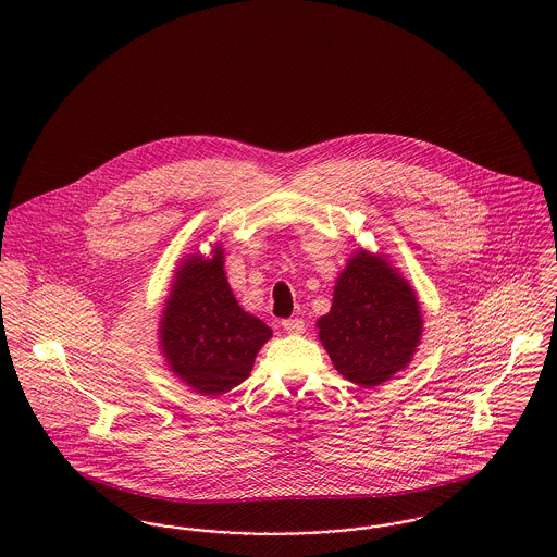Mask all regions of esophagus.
Returning a JSON list of instances; mask_svg holds the SVG:
<instances>
[{"mask_svg": "<svg viewBox=\"0 0 557 557\" xmlns=\"http://www.w3.org/2000/svg\"><path fill=\"white\" fill-rule=\"evenodd\" d=\"M283 330H287L289 334H302L305 332V321L302 319H283Z\"/></svg>", "mask_w": 557, "mask_h": 557, "instance_id": "obj_1", "label": "esophagus"}]
</instances>
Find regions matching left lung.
Instances as JSON below:
<instances>
[{
	"label": "left lung",
	"mask_w": 557,
	"mask_h": 557,
	"mask_svg": "<svg viewBox=\"0 0 557 557\" xmlns=\"http://www.w3.org/2000/svg\"><path fill=\"white\" fill-rule=\"evenodd\" d=\"M422 323L409 281L382 252L358 248L336 278L330 311L318 319V336L345 380L375 388L411 362Z\"/></svg>",
	"instance_id": "left-lung-1"
}]
</instances>
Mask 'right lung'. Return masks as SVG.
Returning a JSON list of instances; mask_svg holds the SVG:
<instances>
[{"instance_id": "obj_1", "label": "right lung", "mask_w": 557, "mask_h": 557, "mask_svg": "<svg viewBox=\"0 0 557 557\" xmlns=\"http://www.w3.org/2000/svg\"><path fill=\"white\" fill-rule=\"evenodd\" d=\"M270 336L261 319L239 307L221 244L208 257L197 250L180 261L160 315L159 343L182 384L203 397L230 393L250 375Z\"/></svg>"}]
</instances>
